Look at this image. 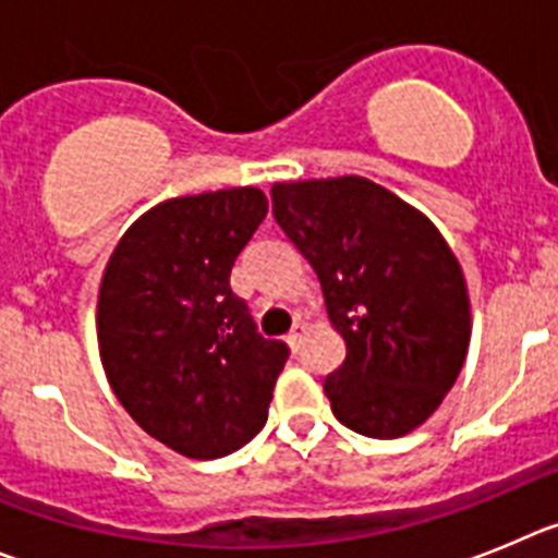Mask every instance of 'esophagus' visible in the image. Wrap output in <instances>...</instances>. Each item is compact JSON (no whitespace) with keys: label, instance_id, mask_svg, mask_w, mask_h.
Here are the masks:
<instances>
[{"label":"esophagus","instance_id":"34e87169","mask_svg":"<svg viewBox=\"0 0 558 558\" xmlns=\"http://www.w3.org/2000/svg\"><path fill=\"white\" fill-rule=\"evenodd\" d=\"M303 336H305V325L303 323H294V328H291L289 336H286V341H289V348L298 350L300 341H303Z\"/></svg>","mask_w":558,"mask_h":558}]
</instances>
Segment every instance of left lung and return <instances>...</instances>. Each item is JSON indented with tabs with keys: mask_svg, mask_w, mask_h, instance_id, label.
Returning <instances> with one entry per match:
<instances>
[{
	"mask_svg": "<svg viewBox=\"0 0 558 558\" xmlns=\"http://www.w3.org/2000/svg\"><path fill=\"white\" fill-rule=\"evenodd\" d=\"M272 214L314 267L348 344L325 378L336 420L373 439L420 428L470 348V298L448 242L420 210L355 174L275 183Z\"/></svg>",
	"mask_w": 558,
	"mask_h": 558,
	"instance_id": "left-lung-1",
	"label": "left lung"
}]
</instances>
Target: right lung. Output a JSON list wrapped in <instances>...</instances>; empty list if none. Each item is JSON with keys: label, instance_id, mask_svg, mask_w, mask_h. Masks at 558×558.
I'll return each mask as SVG.
<instances>
[{"label": "right lung", "instance_id": "obj_1", "mask_svg": "<svg viewBox=\"0 0 558 558\" xmlns=\"http://www.w3.org/2000/svg\"><path fill=\"white\" fill-rule=\"evenodd\" d=\"M267 217L260 189L155 205L105 267L97 336L119 403L153 439L189 459H222L267 425L289 359L264 339L230 269Z\"/></svg>", "mask_w": 558, "mask_h": 558}]
</instances>
